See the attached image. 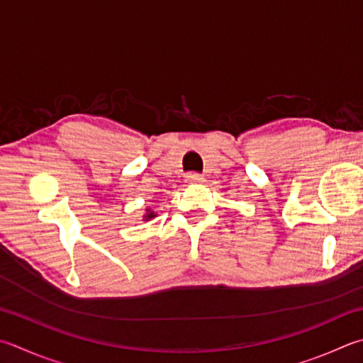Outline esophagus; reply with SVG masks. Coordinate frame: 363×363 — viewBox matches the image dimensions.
<instances>
[{"label": "esophagus", "instance_id": "34e87169", "mask_svg": "<svg viewBox=\"0 0 363 363\" xmlns=\"http://www.w3.org/2000/svg\"><path fill=\"white\" fill-rule=\"evenodd\" d=\"M186 181L189 184H200V182H203V176L199 173H189L186 176Z\"/></svg>", "mask_w": 363, "mask_h": 363}]
</instances>
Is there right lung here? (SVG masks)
Returning <instances> with one entry per match:
<instances>
[{
	"instance_id": "add662e5",
	"label": "right lung",
	"mask_w": 363,
	"mask_h": 363,
	"mask_svg": "<svg viewBox=\"0 0 363 363\" xmlns=\"http://www.w3.org/2000/svg\"><path fill=\"white\" fill-rule=\"evenodd\" d=\"M152 217H155V213H154L152 209H147L146 216H144V220H150V219H152Z\"/></svg>"
}]
</instances>
